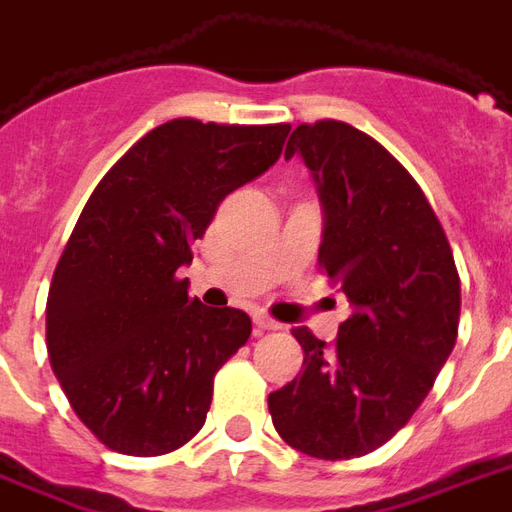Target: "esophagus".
<instances>
[{
    "label": "esophagus",
    "mask_w": 512,
    "mask_h": 512,
    "mask_svg": "<svg viewBox=\"0 0 512 512\" xmlns=\"http://www.w3.org/2000/svg\"><path fill=\"white\" fill-rule=\"evenodd\" d=\"M252 320H255L257 331H276V328H279V323H274V320H271V317L263 312H257Z\"/></svg>",
    "instance_id": "obj_1"
}]
</instances>
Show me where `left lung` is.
I'll return each instance as SVG.
<instances>
[{"instance_id": "obj_1", "label": "left lung", "mask_w": 512, "mask_h": 512, "mask_svg": "<svg viewBox=\"0 0 512 512\" xmlns=\"http://www.w3.org/2000/svg\"><path fill=\"white\" fill-rule=\"evenodd\" d=\"M323 206L320 266L352 314L333 347L293 328L301 374L268 396L274 429L312 458L372 453L412 418L456 344L461 282L445 230L407 170L344 121L295 127Z\"/></svg>"}]
</instances>
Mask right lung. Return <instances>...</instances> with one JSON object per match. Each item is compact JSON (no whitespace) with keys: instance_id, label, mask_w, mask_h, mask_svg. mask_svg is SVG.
Listing matches in <instances>:
<instances>
[{"instance_id":"add662e5","label":"right lung","mask_w":512,"mask_h":512,"mask_svg":"<svg viewBox=\"0 0 512 512\" xmlns=\"http://www.w3.org/2000/svg\"><path fill=\"white\" fill-rule=\"evenodd\" d=\"M287 132L165 121L86 200L48 290L45 336L64 396L105 448L162 456L203 429L214 374L252 320L189 298L179 268L219 203L279 160Z\"/></svg>"}]
</instances>
